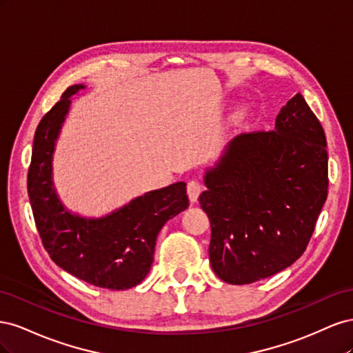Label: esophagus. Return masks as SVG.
<instances>
[{"mask_svg": "<svg viewBox=\"0 0 353 353\" xmlns=\"http://www.w3.org/2000/svg\"><path fill=\"white\" fill-rule=\"evenodd\" d=\"M200 193H201V184L199 183V181H196V179L190 181V183L187 184V194H188L190 201L196 203L199 196H200Z\"/></svg>", "mask_w": 353, "mask_h": 353, "instance_id": "obj_1", "label": "esophagus"}]
</instances>
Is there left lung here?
I'll return each mask as SVG.
<instances>
[{
  "label": "left lung",
  "instance_id": "8db88e82",
  "mask_svg": "<svg viewBox=\"0 0 353 353\" xmlns=\"http://www.w3.org/2000/svg\"><path fill=\"white\" fill-rule=\"evenodd\" d=\"M205 185L209 259L222 281L250 284L301 258L328 190L325 134L302 94L280 110L274 131L232 138Z\"/></svg>",
  "mask_w": 353,
  "mask_h": 353
}]
</instances>
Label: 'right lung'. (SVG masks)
Returning a JSON list of instances; mask_svg holds the SVG:
<instances>
[{"mask_svg":"<svg viewBox=\"0 0 353 353\" xmlns=\"http://www.w3.org/2000/svg\"><path fill=\"white\" fill-rule=\"evenodd\" d=\"M72 85L44 117L34 138L28 194L42 244L61 270L92 285L126 290L150 272L165 223L188 208L187 184L175 183L138 196L101 218H85L63 205L52 183V154L70 109Z\"/></svg>","mask_w":353,"mask_h":353,"instance_id":"right-lung-1","label":"right lung"}]
</instances>
